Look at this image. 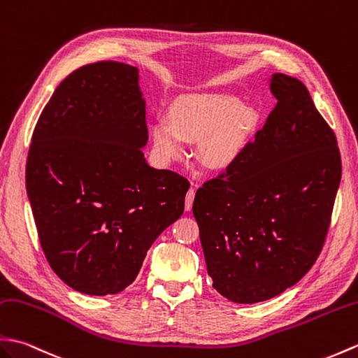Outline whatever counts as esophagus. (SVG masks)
I'll return each instance as SVG.
<instances>
[{"mask_svg": "<svg viewBox=\"0 0 358 358\" xmlns=\"http://www.w3.org/2000/svg\"><path fill=\"white\" fill-rule=\"evenodd\" d=\"M194 198H195V189L194 187H190L189 190H187V194H186V210H190L192 209V204H194Z\"/></svg>", "mask_w": 358, "mask_h": 358, "instance_id": "1", "label": "esophagus"}]
</instances>
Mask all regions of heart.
Instances as JSON below:
<instances>
[{"mask_svg":"<svg viewBox=\"0 0 358 358\" xmlns=\"http://www.w3.org/2000/svg\"><path fill=\"white\" fill-rule=\"evenodd\" d=\"M171 122L157 119L154 123L157 151L163 157H177L182 152L180 136L199 138V157L217 168L229 164L243 149L255 124V113L231 94L204 93L173 103Z\"/></svg>","mask_w":358,"mask_h":358,"instance_id":"b5f03b06","label":"heart"}]
</instances>
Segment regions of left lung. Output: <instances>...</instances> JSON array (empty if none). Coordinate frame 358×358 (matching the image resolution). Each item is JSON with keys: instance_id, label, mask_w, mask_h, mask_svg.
Instances as JSON below:
<instances>
[{"instance_id": "left-lung-1", "label": "left lung", "mask_w": 358, "mask_h": 358, "mask_svg": "<svg viewBox=\"0 0 358 358\" xmlns=\"http://www.w3.org/2000/svg\"><path fill=\"white\" fill-rule=\"evenodd\" d=\"M276 97L253 141L196 190L192 212L213 288L256 303L297 284L329 230L342 159L301 80L273 74Z\"/></svg>"}]
</instances>
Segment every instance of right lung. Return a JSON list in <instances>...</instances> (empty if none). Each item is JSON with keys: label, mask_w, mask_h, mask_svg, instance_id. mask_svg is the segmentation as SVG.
Segmentation results:
<instances>
[{"label": "right lung", "mask_w": 358, "mask_h": 358, "mask_svg": "<svg viewBox=\"0 0 358 358\" xmlns=\"http://www.w3.org/2000/svg\"><path fill=\"white\" fill-rule=\"evenodd\" d=\"M138 70L87 64L55 90L33 131L26 187L39 244L76 292H123L149 247L185 212L190 182L154 169Z\"/></svg>", "instance_id": "right-lung-1"}]
</instances>
